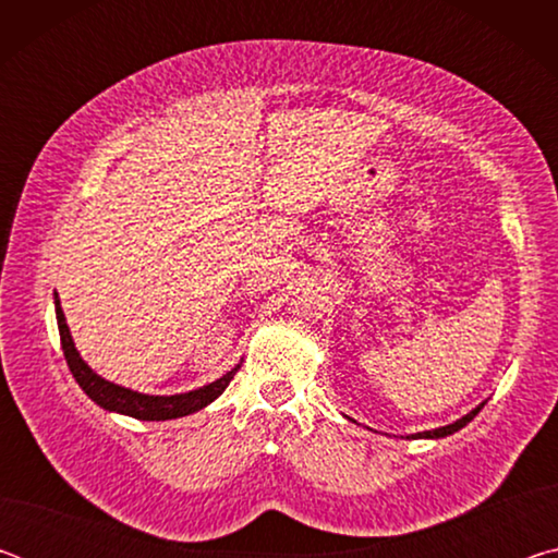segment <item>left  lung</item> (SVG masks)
<instances>
[{
    "mask_svg": "<svg viewBox=\"0 0 558 558\" xmlns=\"http://www.w3.org/2000/svg\"><path fill=\"white\" fill-rule=\"evenodd\" d=\"M485 405V401L477 405V409H472L468 415H462V418H458L456 423H448V426H440V428H436V430H423V433H413V436H405V438H411V440H415V438H446V436H452V433L456 430H460V428H465L468 423L475 418V415L480 413V409H483Z\"/></svg>",
    "mask_w": 558,
    "mask_h": 558,
    "instance_id": "8db88e82",
    "label": "left lung"
}]
</instances>
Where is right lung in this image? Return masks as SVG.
Instances as JSON below:
<instances>
[{"instance_id":"obj_1","label":"right lung","mask_w":558,"mask_h":558,"mask_svg":"<svg viewBox=\"0 0 558 558\" xmlns=\"http://www.w3.org/2000/svg\"><path fill=\"white\" fill-rule=\"evenodd\" d=\"M53 305H56V323H59L63 356H65V362H69L73 379L78 381L81 389L88 393L90 401H96L100 409H106V411L132 415V418H140V421L182 418V415L202 411L204 405H209L211 401L219 399V396L226 391V386L231 384L233 374L241 369V364H235L231 372H226L221 376V379L206 384V386H202V389L174 393V396H149V393L125 389V386H118L108 379H102V376H98L86 362H83L78 349H75V344H73L71 329H69V325H65V315L61 310L59 295H53Z\"/></svg>"}]
</instances>
